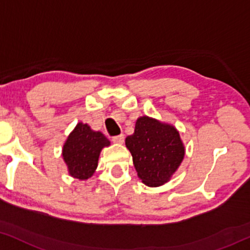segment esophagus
Masks as SVG:
<instances>
[{
	"label": "esophagus",
	"instance_id": "34e87169",
	"mask_svg": "<svg viewBox=\"0 0 250 250\" xmlns=\"http://www.w3.org/2000/svg\"><path fill=\"white\" fill-rule=\"evenodd\" d=\"M112 141H113L114 143L121 144V143H123V141H125V136H123L122 134H121V135H117V136H114V137L112 138Z\"/></svg>",
	"mask_w": 250,
	"mask_h": 250
}]
</instances>
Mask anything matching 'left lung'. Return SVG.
<instances>
[{
	"mask_svg": "<svg viewBox=\"0 0 250 250\" xmlns=\"http://www.w3.org/2000/svg\"><path fill=\"white\" fill-rule=\"evenodd\" d=\"M138 177L148 186L163 185L184 158V146L172 125L148 116L136 121L133 135L125 138Z\"/></svg>",
	"mask_w": 250,
	"mask_h": 250,
	"instance_id": "1",
	"label": "left lung"
}]
</instances>
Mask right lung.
<instances>
[{"label":"right lung","mask_w":250,"mask_h":250,"mask_svg":"<svg viewBox=\"0 0 250 250\" xmlns=\"http://www.w3.org/2000/svg\"><path fill=\"white\" fill-rule=\"evenodd\" d=\"M109 144L100 131H93L89 125L78 123L62 149V157L71 176L81 180L92 177L98 167L101 149Z\"/></svg>","instance_id":"add662e5"}]
</instances>
